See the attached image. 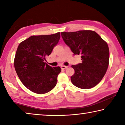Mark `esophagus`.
<instances>
[{"label": "esophagus", "instance_id": "obj_1", "mask_svg": "<svg viewBox=\"0 0 125 125\" xmlns=\"http://www.w3.org/2000/svg\"><path fill=\"white\" fill-rule=\"evenodd\" d=\"M61 68L63 69H65L67 68L68 66H65V65H62V66H61Z\"/></svg>", "mask_w": 125, "mask_h": 125}]
</instances>
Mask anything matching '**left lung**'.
Masks as SVG:
<instances>
[{"label":"left lung","instance_id":"left-lung-1","mask_svg":"<svg viewBox=\"0 0 125 125\" xmlns=\"http://www.w3.org/2000/svg\"><path fill=\"white\" fill-rule=\"evenodd\" d=\"M63 41L74 54L82 55V63L72 65L74 74L71 78L74 85L88 89L100 83L109 64L106 42L92 30L61 32Z\"/></svg>","mask_w":125,"mask_h":125}]
</instances>
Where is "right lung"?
Masks as SVG:
<instances>
[{
    "instance_id": "obj_1",
    "label": "right lung",
    "mask_w": 125,
    "mask_h": 125,
    "mask_svg": "<svg viewBox=\"0 0 125 125\" xmlns=\"http://www.w3.org/2000/svg\"><path fill=\"white\" fill-rule=\"evenodd\" d=\"M60 32L31 36L21 42L14 58V67L22 83L36 94H45L56 85L60 67L45 62L60 39Z\"/></svg>"
}]
</instances>
